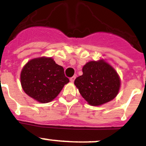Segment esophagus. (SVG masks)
Here are the masks:
<instances>
[{
    "mask_svg": "<svg viewBox=\"0 0 146 146\" xmlns=\"http://www.w3.org/2000/svg\"><path fill=\"white\" fill-rule=\"evenodd\" d=\"M75 79H76V76H73V77H71V78H70V81L73 83V82H74Z\"/></svg>",
    "mask_w": 146,
    "mask_h": 146,
    "instance_id": "obj_1",
    "label": "esophagus"
}]
</instances>
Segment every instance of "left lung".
I'll list each match as a JSON object with an SVG mask.
<instances>
[{
	"instance_id": "obj_1",
	"label": "left lung",
	"mask_w": 146,
	"mask_h": 146,
	"mask_svg": "<svg viewBox=\"0 0 146 146\" xmlns=\"http://www.w3.org/2000/svg\"><path fill=\"white\" fill-rule=\"evenodd\" d=\"M74 84L88 104L98 106L116 97L121 80L111 65L100 60L86 63L83 67V75L76 78Z\"/></svg>"
}]
</instances>
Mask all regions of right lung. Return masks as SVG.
Instances as JSON below:
<instances>
[{
    "label": "right lung",
    "mask_w": 146,
    "mask_h": 146,
    "mask_svg": "<svg viewBox=\"0 0 146 146\" xmlns=\"http://www.w3.org/2000/svg\"><path fill=\"white\" fill-rule=\"evenodd\" d=\"M68 82L63 68L51 58L32 59L21 70V83L25 93L42 103L52 101Z\"/></svg>",
    "instance_id": "right-lung-1"
}]
</instances>
